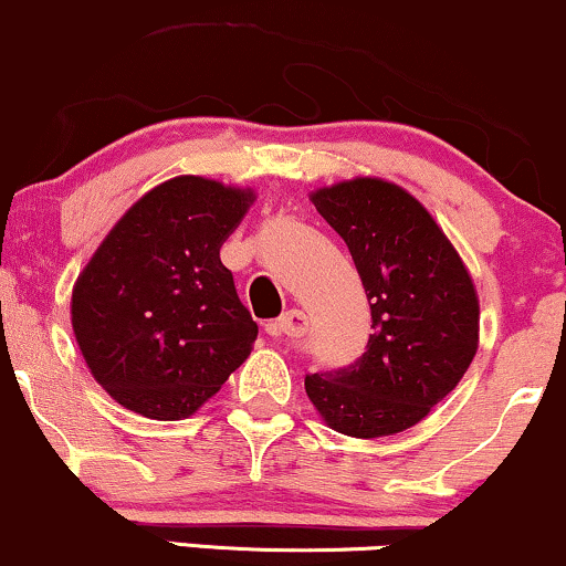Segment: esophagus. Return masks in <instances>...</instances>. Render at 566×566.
<instances>
[{
    "label": "esophagus",
    "instance_id": "34e87169",
    "mask_svg": "<svg viewBox=\"0 0 566 566\" xmlns=\"http://www.w3.org/2000/svg\"><path fill=\"white\" fill-rule=\"evenodd\" d=\"M306 331H310V315L302 310H291L275 323H268V333L272 338H302Z\"/></svg>",
    "mask_w": 566,
    "mask_h": 566
}]
</instances>
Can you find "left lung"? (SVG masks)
I'll return each instance as SVG.
<instances>
[{"instance_id":"1","label":"left lung","mask_w":566,"mask_h":566,"mask_svg":"<svg viewBox=\"0 0 566 566\" xmlns=\"http://www.w3.org/2000/svg\"><path fill=\"white\" fill-rule=\"evenodd\" d=\"M312 205L352 251L373 336L354 365L306 375V396L344 436H396L428 417L475 357V283L432 214L401 186L354 178L319 188Z\"/></svg>"}]
</instances>
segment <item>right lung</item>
<instances>
[{
	"label": "right lung",
	"mask_w": 566,
	"mask_h": 566,
	"mask_svg": "<svg viewBox=\"0 0 566 566\" xmlns=\"http://www.w3.org/2000/svg\"><path fill=\"white\" fill-rule=\"evenodd\" d=\"M251 188L178 176L144 193L73 285V333L96 382L149 420H180L218 394L256 340L220 247Z\"/></svg>",
	"instance_id": "add662e5"
}]
</instances>
